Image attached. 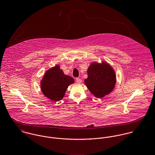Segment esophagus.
<instances>
[{"mask_svg":"<svg viewBox=\"0 0 155 155\" xmlns=\"http://www.w3.org/2000/svg\"><path fill=\"white\" fill-rule=\"evenodd\" d=\"M76 81H77V83L80 84V83L82 82V80H81L80 78H76Z\"/></svg>","mask_w":155,"mask_h":155,"instance_id":"obj_1","label":"esophagus"}]
</instances>
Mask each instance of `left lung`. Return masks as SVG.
<instances>
[{"label": "left lung", "instance_id": "1", "mask_svg": "<svg viewBox=\"0 0 155 155\" xmlns=\"http://www.w3.org/2000/svg\"><path fill=\"white\" fill-rule=\"evenodd\" d=\"M84 84L89 91L97 98H102L113 91L117 83L114 68L106 62H94L87 69Z\"/></svg>", "mask_w": 155, "mask_h": 155}]
</instances>
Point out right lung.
<instances>
[{"label": "right lung", "mask_w": 155, "mask_h": 155, "mask_svg": "<svg viewBox=\"0 0 155 155\" xmlns=\"http://www.w3.org/2000/svg\"><path fill=\"white\" fill-rule=\"evenodd\" d=\"M74 83V80L65 75L60 66L56 65L46 71L40 81V87L46 97L58 102L64 97L68 86Z\"/></svg>", "instance_id": "1"}]
</instances>
